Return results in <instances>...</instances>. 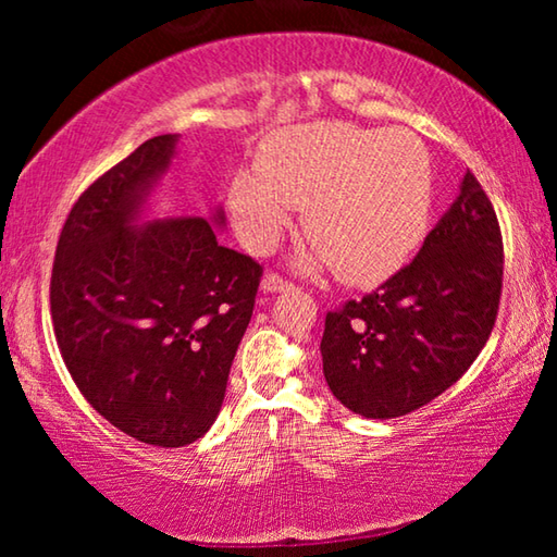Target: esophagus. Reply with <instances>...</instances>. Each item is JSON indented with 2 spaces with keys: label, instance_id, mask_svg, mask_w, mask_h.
<instances>
[{
  "label": "esophagus",
  "instance_id": "34e87169",
  "mask_svg": "<svg viewBox=\"0 0 557 557\" xmlns=\"http://www.w3.org/2000/svg\"><path fill=\"white\" fill-rule=\"evenodd\" d=\"M292 287H295V282L282 277L280 272H275V270H270L268 275L262 277V289H268V292H285V289H292Z\"/></svg>",
  "mask_w": 557,
  "mask_h": 557
}]
</instances>
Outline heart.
Listing matches in <instances>:
<instances>
[{
    "label": "heart",
    "mask_w": 557,
    "mask_h": 557,
    "mask_svg": "<svg viewBox=\"0 0 557 557\" xmlns=\"http://www.w3.org/2000/svg\"><path fill=\"white\" fill-rule=\"evenodd\" d=\"M307 206L317 260L348 285H375L418 248L430 219V157L408 129L344 122L289 129L231 186L235 228L265 252Z\"/></svg>",
    "instance_id": "heart-1"
}]
</instances>
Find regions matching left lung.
<instances>
[{"instance_id": "1", "label": "left lung", "mask_w": 557, "mask_h": 557, "mask_svg": "<svg viewBox=\"0 0 557 557\" xmlns=\"http://www.w3.org/2000/svg\"><path fill=\"white\" fill-rule=\"evenodd\" d=\"M502 285V225L467 172L457 201L412 262L326 314L322 361L336 400L373 420L435 400L492 336Z\"/></svg>"}]
</instances>
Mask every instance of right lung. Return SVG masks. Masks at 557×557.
Wrapping results in <instances>:
<instances>
[{"instance_id":"add662e5","label":"right lung","mask_w":557,"mask_h":557,"mask_svg":"<svg viewBox=\"0 0 557 557\" xmlns=\"http://www.w3.org/2000/svg\"><path fill=\"white\" fill-rule=\"evenodd\" d=\"M174 145L147 139L78 196L51 270L73 383L110 425L154 447L191 445L213 425L262 277L203 219L132 228Z\"/></svg>"}]
</instances>
